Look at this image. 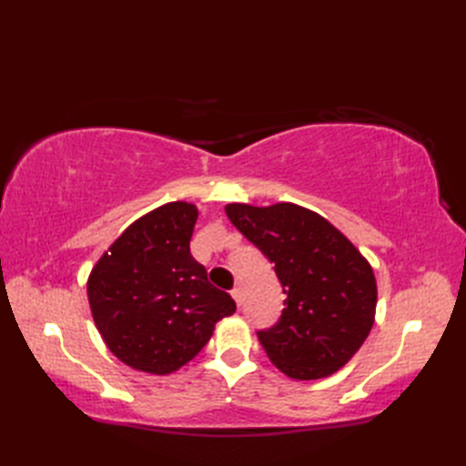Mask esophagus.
I'll list each match as a JSON object with an SVG mask.
<instances>
[{
	"mask_svg": "<svg viewBox=\"0 0 466 466\" xmlns=\"http://www.w3.org/2000/svg\"><path fill=\"white\" fill-rule=\"evenodd\" d=\"M232 299L236 300V304L242 306V299H244V296H242V289H238V286H236V289L232 290Z\"/></svg>",
	"mask_w": 466,
	"mask_h": 466,
	"instance_id": "obj_1",
	"label": "esophagus"
}]
</instances>
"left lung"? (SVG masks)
Returning <instances> with one entry per match:
<instances>
[{"instance_id":"left-lung-1","label":"left lung","mask_w":466,"mask_h":466,"mask_svg":"<svg viewBox=\"0 0 466 466\" xmlns=\"http://www.w3.org/2000/svg\"><path fill=\"white\" fill-rule=\"evenodd\" d=\"M226 214L274 264L286 294L280 320L258 332L272 364L296 380L340 370L374 324L369 260L339 228L299 204H228Z\"/></svg>"}]
</instances>
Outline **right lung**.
Returning a JSON list of instances; mask_svg holds the SVG:
<instances>
[{
	"mask_svg": "<svg viewBox=\"0 0 466 466\" xmlns=\"http://www.w3.org/2000/svg\"><path fill=\"white\" fill-rule=\"evenodd\" d=\"M198 208L170 202L122 232L90 272L87 300L107 349L150 374L182 369L234 314L232 296L208 282L190 254Z\"/></svg>",
	"mask_w": 466,
	"mask_h": 466,
	"instance_id": "right-lung-1",
	"label": "right lung"
}]
</instances>
